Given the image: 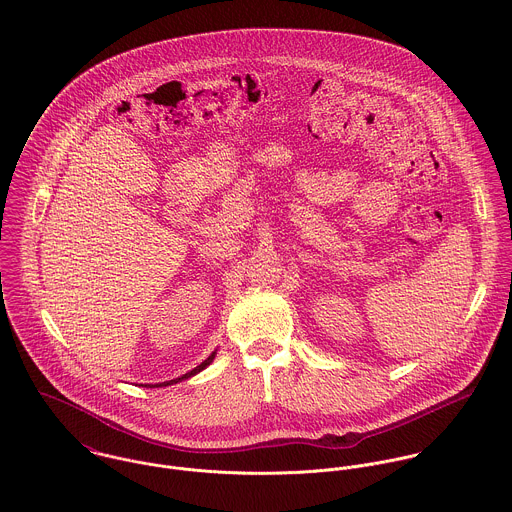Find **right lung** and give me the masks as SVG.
<instances>
[{"instance_id": "right-lung-1", "label": "right lung", "mask_w": 512, "mask_h": 512, "mask_svg": "<svg viewBox=\"0 0 512 512\" xmlns=\"http://www.w3.org/2000/svg\"><path fill=\"white\" fill-rule=\"evenodd\" d=\"M215 354H217V350H213L207 358H205L204 362L200 364V366H196L194 370H190V372H186L184 376H180V378H174V380H168V382H162V384H148V388H166V386H172V384H178V382H182V380H188V378H192V376H196V374H200L202 370H205L211 362H213V358H215Z\"/></svg>"}]
</instances>
